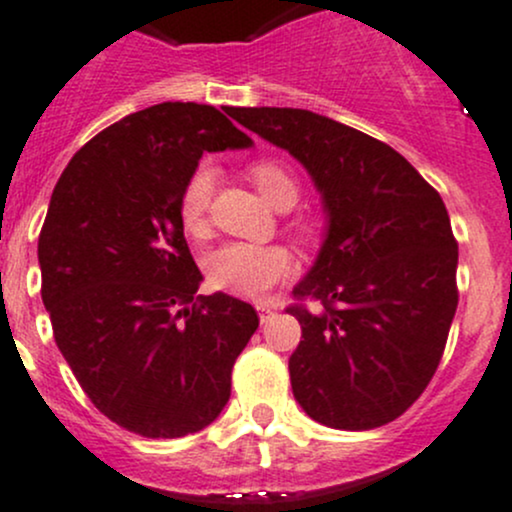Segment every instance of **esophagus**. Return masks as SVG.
<instances>
[{"label":"esophagus","instance_id":"obj_1","mask_svg":"<svg viewBox=\"0 0 512 512\" xmlns=\"http://www.w3.org/2000/svg\"><path fill=\"white\" fill-rule=\"evenodd\" d=\"M257 314H260V321L265 324V321L274 314V306L267 304V301H260V304H257Z\"/></svg>","mask_w":512,"mask_h":512}]
</instances>
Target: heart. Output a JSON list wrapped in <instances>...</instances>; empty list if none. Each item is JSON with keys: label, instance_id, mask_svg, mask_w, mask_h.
<instances>
[{"label": "heart", "instance_id": "b5f03b06", "mask_svg": "<svg viewBox=\"0 0 512 512\" xmlns=\"http://www.w3.org/2000/svg\"><path fill=\"white\" fill-rule=\"evenodd\" d=\"M247 176L257 191L279 211H289L299 201V179L289 166L274 159H255L247 166ZM215 174L211 166H198L179 196L181 228L191 238H206L208 213H211ZM294 228L301 235L314 233L309 218L294 220ZM294 272V257L279 245H252V242H228L211 252L206 262V274L211 287L220 292L235 294L242 299H260L284 282Z\"/></svg>", "mask_w": 512, "mask_h": 512}]
</instances>
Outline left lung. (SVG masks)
<instances>
[{
  "mask_svg": "<svg viewBox=\"0 0 512 512\" xmlns=\"http://www.w3.org/2000/svg\"><path fill=\"white\" fill-rule=\"evenodd\" d=\"M230 117L304 164L328 233L289 306L301 341L289 358L297 402L316 422L363 432L412 407L454 321L459 242L444 201L395 149L294 107H230Z\"/></svg>",
  "mask_w": 512,
  "mask_h": 512,
  "instance_id": "1",
  "label": "left lung"
}]
</instances>
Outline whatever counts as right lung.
Here are the masks:
<instances>
[{"mask_svg":"<svg viewBox=\"0 0 512 512\" xmlns=\"http://www.w3.org/2000/svg\"><path fill=\"white\" fill-rule=\"evenodd\" d=\"M252 139L211 105L132 112L75 152L39 235L41 299L85 395L129 432H201L260 326L247 301L198 297L179 196L203 152Z\"/></svg>","mask_w":512,"mask_h":512,"instance_id":"add662e5","label":"right lung"}]
</instances>
